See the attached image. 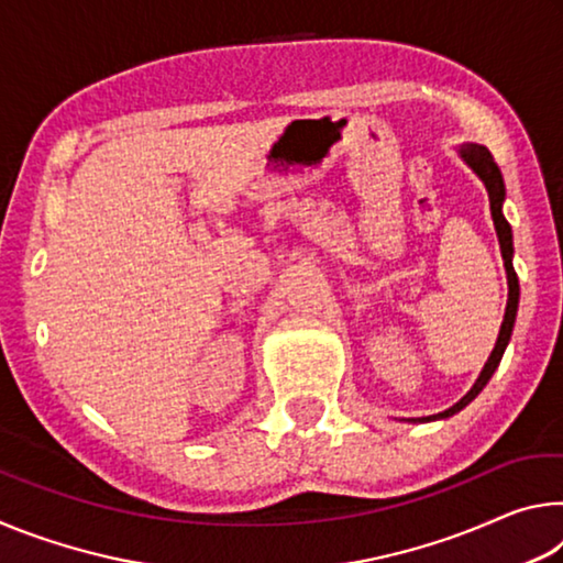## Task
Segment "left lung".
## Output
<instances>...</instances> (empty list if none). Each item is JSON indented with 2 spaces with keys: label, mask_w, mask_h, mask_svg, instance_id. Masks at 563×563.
I'll return each instance as SVG.
<instances>
[{
  "label": "left lung",
  "mask_w": 563,
  "mask_h": 563,
  "mask_svg": "<svg viewBox=\"0 0 563 563\" xmlns=\"http://www.w3.org/2000/svg\"><path fill=\"white\" fill-rule=\"evenodd\" d=\"M462 158L474 168V174L484 180V186H487V190H489L492 218H494V228H497V235H499L501 258H504V268H507V280H509V300H507V312H504V322H501L497 345H494L492 355L487 360V365H484L479 377H476L474 387L460 399V402L452 405L450 409H444V412L432 415V417H427V419L452 417L454 412H460V409H464L476 395L482 393L484 385H487L489 377L494 375V369L499 367L504 350H507V342L511 338V328H514V318H517V305H519V280H517V273H514V265H511V251H514V247H511V225L507 223V218H504V213H501V201H504L501 170H499L497 164H494V156H492V151L487 146L466 144L462 148ZM412 422H417V419H412Z\"/></svg>",
  "instance_id": "left-lung-1"
}]
</instances>
